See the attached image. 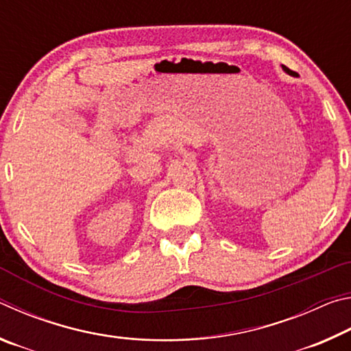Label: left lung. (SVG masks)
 Instances as JSON below:
<instances>
[{"label":"left lung","instance_id":"1","mask_svg":"<svg viewBox=\"0 0 351 351\" xmlns=\"http://www.w3.org/2000/svg\"><path fill=\"white\" fill-rule=\"evenodd\" d=\"M283 69H285V71H287V73H288V74H293V71H291V69H288L287 66H283Z\"/></svg>","mask_w":351,"mask_h":351}]
</instances>
